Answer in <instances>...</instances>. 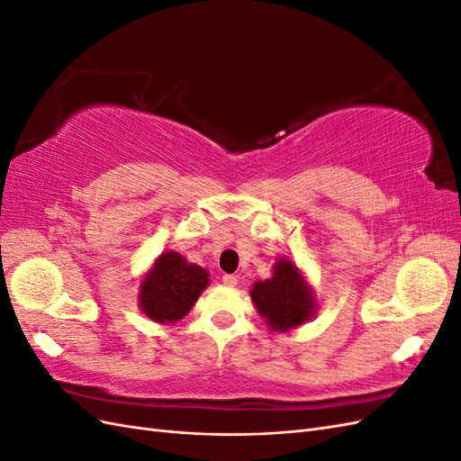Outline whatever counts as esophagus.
Segmentation results:
<instances>
[{
  "mask_svg": "<svg viewBox=\"0 0 461 461\" xmlns=\"http://www.w3.org/2000/svg\"><path fill=\"white\" fill-rule=\"evenodd\" d=\"M222 283H225L227 286H236V285H239V276H236V275H222Z\"/></svg>",
  "mask_w": 461,
  "mask_h": 461,
  "instance_id": "1",
  "label": "esophagus"
}]
</instances>
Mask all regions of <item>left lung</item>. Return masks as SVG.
<instances>
[{"instance_id":"left-lung-1","label":"left lung","mask_w":461,"mask_h":461,"mask_svg":"<svg viewBox=\"0 0 461 461\" xmlns=\"http://www.w3.org/2000/svg\"><path fill=\"white\" fill-rule=\"evenodd\" d=\"M249 296L261 317L275 330H288L305 323L313 315V296L305 286L296 265L276 261L273 276L256 283Z\"/></svg>"}]
</instances>
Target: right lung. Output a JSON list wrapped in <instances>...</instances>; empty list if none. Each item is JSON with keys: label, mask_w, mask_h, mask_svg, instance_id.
Instances as JSON below:
<instances>
[{"label": "right lung", "mask_w": 461, "mask_h": 461, "mask_svg": "<svg viewBox=\"0 0 461 461\" xmlns=\"http://www.w3.org/2000/svg\"><path fill=\"white\" fill-rule=\"evenodd\" d=\"M209 285L207 271L176 252L161 254L140 286V308L158 323L183 319Z\"/></svg>", "instance_id": "1"}]
</instances>
